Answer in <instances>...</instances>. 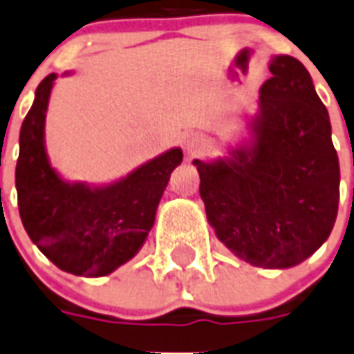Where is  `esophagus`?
<instances>
[{"label":"esophagus","instance_id":"1","mask_svg":"<svg viewBox=\"0 0 354 354\" xmlns=\"http://www.w3.org/2000/svg\"><path fill=\"white\" fill-rule=\"evenodd\" d=\"M183 147H185V152L189 156H196L198 152L205 147V140L200 134H189L183 142Z\"/></svg>","mask_w":354,"mask_h":354}]
</instances>
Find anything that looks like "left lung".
<instances>
[{
    "label": "left lung",
    "mask_w": 354,
    "mask_h": 354,
    "mask_svg": "<svg viewBox=\"0 0 354 354\" xmlns=\"http://www.w3.org/2000/svg\"><path fill=\"white\" fill-rule=\"evenodd\" d=\"M247 134L225 156L192 160L207 222L254 267L289 269L317 252L335 225L340 165L331 122L311 74L278 54Z\"/></svg>",
    "instance_id": "obj_1"
}]
</instances>
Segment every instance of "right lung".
<instances>
[{"mask_svg": "<svg viewBox=\"0 0 354 354\" xmlns=\"http://www.w3.org/2000/svg\"><path fill=\"white\" fill-rule=\"evenodd\" d=\"M56 77L48 74L37 85L19 131V216L28 238L62 271L107 277L143 247L183 152L169 149L111 183L68 182L50 165L45 147V120Z\"/></svg>", "mask_w": 354, "mask_h": 354, "instance_id": "obj_1", "label": "right lung"}]
</instances>
